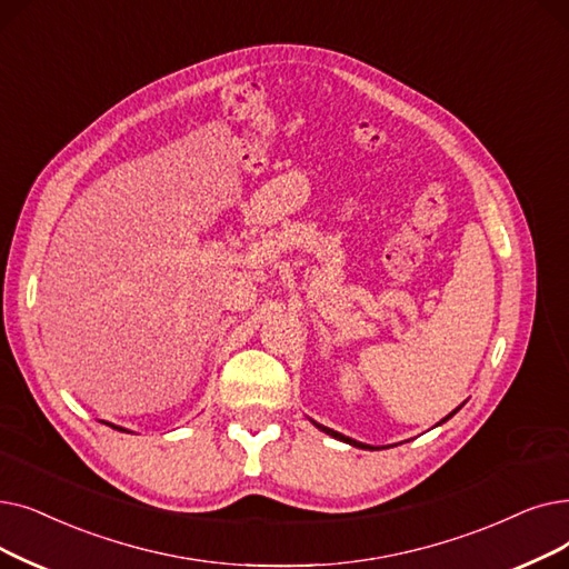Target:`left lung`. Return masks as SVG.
<instances>
[{"label": "left lung", "mask_w": 569, "mask_h": 569, "mask_svg": "<svg viewBox=\"0 0 569 569\" xmlns=\"http://www.w3.org/2000/svg\"><path fill=\"white\" fill-rule=\"evenodd\" d=\"M460 407H462V405H460ZM460 407H458V409H460ZM458 409H453V411H451V413H449L447 418H441V421H439L437 426H441V423H447V421H449V418H451V416H453V413H456ZM311 423H313V426H316L318 430H323L326 435H330V437H335V439H341V441H346V443H351V447H356V449H367V451H379V447H369V443L356 441V439H351V437H346V435H341V432H335V430H330V428H326V426H320V423H316V421H311ZM381 449H383V447H381ZM386 449H388V447H386Z\"/></svg>", "instance_id": "obj_1"}]
</instances>
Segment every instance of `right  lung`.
Instances as JSON below:
<instances>
[{"label":"right lung","instance_id":"1","mask_svg":"<svg viewBox=\"0 0 569 569\" xmlns=\"http://www.w3.org/2000/svg\"><path fill=\"white\" fill-rule=\"evenodd\" d=\"M120 430H122V428H120Z\"/></svg>","mask_w":569,"mask_h":569}]
</instances>
